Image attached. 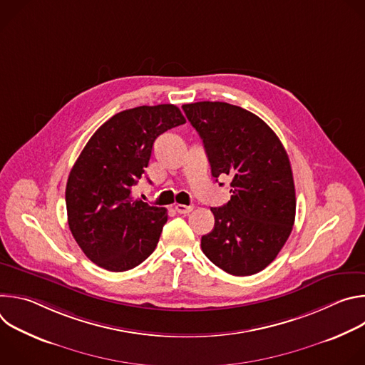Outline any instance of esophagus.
I'll return each instance as SVG.
<instances>
[{"mask_svg": "<svg viewBox=\"0 0 365 365\" xmlns=\"http://www.w3.org/2000/svg\"><path fill=\"white\" fill-rule=\"evenodd\" d=\"M175 211L178 214H189L193 211V205H182V203H178L175 205Z\"/></svg>", "mask_w": 365, "mask_h": 365, "instance_id": "esophagus-1", "label": "esophagus"}]
</instances>
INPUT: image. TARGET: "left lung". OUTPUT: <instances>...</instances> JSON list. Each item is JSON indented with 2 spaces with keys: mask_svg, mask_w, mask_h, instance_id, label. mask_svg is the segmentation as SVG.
Returning a JSON list of instances; mask_svg holds the SVG:
<instances>
[{
  "mask_svg": "<svg viewBox=\"0 0 365 365\" xmlns=\"http://www.w3.org/2000/svg\"><path fill=\"white\" fill-rule=\"evenodd\" d=\"M182 108L202 138L215 180L222 175L232 179L231 200L211 207L215 225L202 237V251L232 276L262 272L277 257L294 224L289 155L276 133L241 107L203 101Z\"/></svg>",
  "mask_w": 365,
  "mask_h": 365,
  "instance_id": "8db88e82",
  "label": "left lung"
}]
</instances>
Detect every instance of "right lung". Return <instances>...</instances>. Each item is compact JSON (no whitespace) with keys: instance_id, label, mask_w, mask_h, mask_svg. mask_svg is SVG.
<instances>
[{"instance_id":"1","label":"right lung","mask_w":365,"mask_h":365,"mask_svg":"<svg viewBox=\"0 0 365 365\" xmlns=\"http://www.w3.org/2000/svg\"><path fill=\"white\" fill-rule=\"evenodd\" d=\"M172 103L121 111L89 138L66 183L71 232L96 266L125 272L141 264L168 222L165 207L131 196L144 175L153 144L165 131L185 124Z\"/></svg>"}]
</instances>
